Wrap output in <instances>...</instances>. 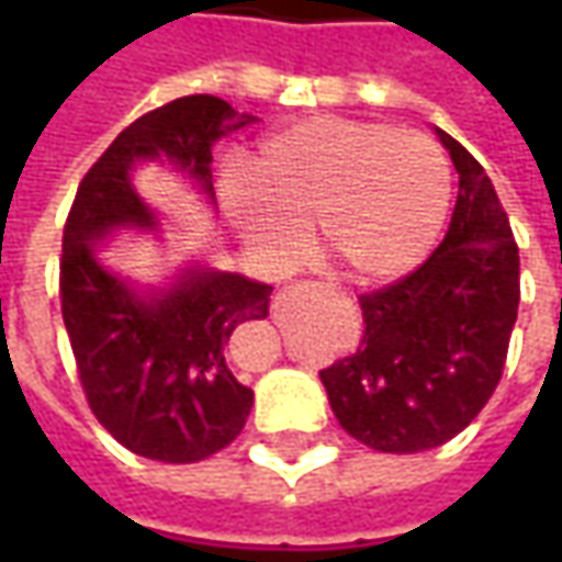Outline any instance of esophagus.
<instances>
[{
    "instance_id": "obj_1",
    "label": "esophagus",
    "mask_w": 562,
    "mask_h": 562,
    "mask_svg": "<svg viewBox=\"0 0 562 562\" xmlns=\"http://www.w3.org/2000/svg\"><path fill=\"white\" fill-rule=\"evenodd\" d=\"M306 293H325L322 288H315V284H288V288H281V291L274 293V306H284L288 300L293 296H306Z\"/></svg>"
}]
</instances>
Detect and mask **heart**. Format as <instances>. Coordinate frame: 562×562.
Wrapping results in <instances>:
<instances>
[{
    "label": "heart",
    "mask_w": 562,
    "mask_h": 562,
    "mask_svg": "<svg viewBox=\"0 0 562 562\" xmlns=\"http://www.w3.org/2000/svg\"><path fill=\"white\" fill-rule=\"evenodd\" d=\"M244 240L291 259L300 227L353 284H387L435 247L450 203L443 153L422 134L350 119H306L269 134L249 156L247 181L222 184Z\"/></svg>",
    "instance_id": "1"
}]
</instances>
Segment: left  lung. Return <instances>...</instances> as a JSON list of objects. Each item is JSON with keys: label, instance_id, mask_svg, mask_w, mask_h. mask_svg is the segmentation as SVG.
Returning <instances> with one entry per match:
<instances>
[{"label": "left lung", "instance_id": "obj_1", "mask_svg": "<svg viewBox=\"0 0 562 562\" xmlns=\"http://www.w3.org/2000/svg\"><path fill=\"white\" fill-rule=\"evenodd\" d=\"M438 137L460 175L441 247L359 296V347L318 372L340 428L381 453L441 447L482 413L519 310V247L497 190L463 143Z\"/></svg>", "mask_w": 562, "mask_h": 562}]
</instances>
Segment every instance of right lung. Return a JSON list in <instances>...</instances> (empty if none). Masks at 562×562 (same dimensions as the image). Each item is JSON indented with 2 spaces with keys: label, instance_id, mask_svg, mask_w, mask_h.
<instances>
[{
  "label": "right lung",
  "instance_id": "add662e5",
  "mask_svg": "<svg viewBox=\"0 0 562 562\" xmlns=\"http://www.w3.org/2000/svg\"><path fill=\"white\" fill-rule=\"evenodd\" d=\"M225 99L181 97L124 127L77 187L61 237V318L99 425L131 453L200 463L234 441L252 391L227 366L231 335L269 315L271 288L237 271L187 266L168 288H134L99 262L115 231H156L134 190L140 162H168L212 196V146L252 124Z\"/></svg>",
  "mask_w": 562,
  "mask_h": 562
}]
</instances>
